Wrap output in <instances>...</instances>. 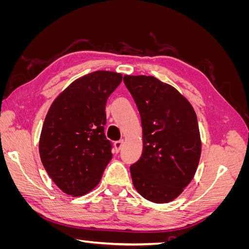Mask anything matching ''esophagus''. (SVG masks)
Returning a JSON list of instances; mask_svg holds the SVG:
<instances>
[{
	"label": "esophagus",
	"instance_id": "esophagus-1",
	"mask_svg": "<svg viewBox=\"0 0 249 249\" xmlns=\"http://www.w3.org/2000/svg\"><path fill=\"white\" fill-rule=\"evenodd\" d=\"M123 145H124V140H123V139H122V140H119V141H116V142L114 143V146H115V148H116L117 152H119V150L122 149Z\"/></svg>",
	"mask_w": 249,
	"mask_h": 249
}]
</instances>
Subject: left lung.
I'll list each match as a JSON object with an SVG mask.
<instances>
[{"mask_svg":"<svg viewBox=\"0 0 249 249\" xmlns=\"http://www.w3.org/2000/svg\"><path fill=\"white\" fill-rule=\"evenodd\" d=\"M140 113L143 153L130 166L134 187L156 203L169 202L189 185L201 143L196 114L176 88L152 76H124Z\"/></svg>","mask_w":249,"mask_h":249,"instance_id":"obj_1","label":"left lung"}]
</instances>
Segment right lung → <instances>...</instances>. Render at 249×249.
Returning a JSON list of instances; mask_svg holds the SVG:
<instances>
[{"mask_svg":"<svg viewBox=\"0 0 249 249\" xmlns=\"http://www.w3.org/2000/svg\"><path fill=\"white\" fill-rule=\"evenodd\" d=\"M122 80L117 72H90L72 82L52 104L39 154L53 182L66 194L80 196L91 191L112 159V142L104 132L105 110Z\"/></svg>","mask_w":249,"mask_h":249,"instance_id":"obj_1","label":"right lung"}]
</instances>
